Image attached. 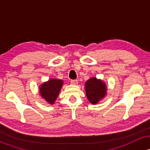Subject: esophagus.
<instances>
[{
  "mask_svg": "<svg viewBox=\"0 0 150 150\" xmlns=\"http://www.w3.org/2000/svg\"><path fill=\"white\" fill-rule=\"evenodd\" d=\"M70 83H71L72 85H77V83H78V81H77V80H72L70 81Z\"/></svg>",
  "mask_w": 150,
  "mask_h": 150,
  "instance_id": "esophagus-1",
  "label": "esophagus"
}]
</instances>
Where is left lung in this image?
<instances>
[{
	"label": "left lung",
	"mask_w": 150,
	"mask_h": 150,
	"mask_svg": "<svg viewBox=\"0 0 150 150\" xmlns=\"http://www.w3.org/2000/svg\"><path fill=\"white\" fill-rule=\"evenodd\" d=\"M86 96L89 102L96 104L106 97L107 86L106 83L97 77H91L85 85Z\"/></svg>",
	"instance_id": "left-lung-1"
}]
</instances>
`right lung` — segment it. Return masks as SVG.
Returning a JSON list of instances; mask_svg holds the SVG:
<instances>
[{
	"label": "right lung",
	"instance_id": "right-lung-1",
	"mask_svg": "<svg viewBox=\"0 0 150 150\" xmlns=\"http://www.w3.org/2000/svg\"><path fill=\"white\" fill-rule=\"evenodd\" d=\"M63 85V81L62 80L56 78L50 79L39 86V94L49 104H53L58 98Z\"/></svg>",
	"mask_w": 150,
	"mask_h": 150
}]
</instances>
